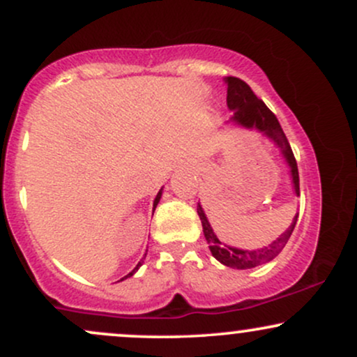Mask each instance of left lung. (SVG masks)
<instances>
[{
	"instance_id": "obj_1",
	"label": "left lung",
	"mask_w": 357,
	"mask_h": 357,
	"mask_svg": "<svg viewBox=\"0 0 357 357\" xmlns=\"http://www.w3.org/2000/svg\"><path fill=\"white\" fill-rule=\"evenodd\" d=\"M225 84H227V105L228 109L233 110V116L227 124L243 127V129L250 130H258L261 136L268 137L270 141L280 149L282 158L285 159V165L290 169V178H292V186L296 190V195L298 196V169H297V161L294 158L292 149H290L289 141H287L284 130H282L280 124H278L275 114L270 110L267 105L264 104L258 97L253 93V90L245 84L243 80L236 79V77H225ZM198 215L203 225V233L204 238H206L208 245H210L211 255L223 264L225 267L236 268V270H248L258 265H264L267 261L273 260L278 253L282 252L285 247V243L289 241L290 235H292L294 228H296L298 213L294 216L292 225L289 227V230L282 233L280 238H277L273 243H270L268 247L260 248V250H243L230 247V245L223 243L218 240V236L213 231L210 221H208L206 215H204L202 204L198 203Z\"/></svg>"
}]
</instances>
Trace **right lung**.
<instances>
[{
	"instance_id": "1",
	"label": "right lung",
	"mask_w": 357,
	"mask_h": 357,
	"mask_svg": "<svg viewBox=\"0 0 357 357\" xmlns=\"http://www.w3.org/2000/svg\"><path fill=\"white\" fill-rule=\"evenodd\" d=\"M161 196H162V188H161V190H159V192H158V195H155V198H154V203H153V213H154V210H155V206H158V203H159V199H161ZM142 264H144V261H139V264L136 265V268H134L132 270V272H129V273H127V275L124 277V278H121V280H126V278H129V277H132L134 275V273H136L137 272V270H139V267H141V265ZM121 280H119V282H121Z\"/></svg>"
}]
</instances>
